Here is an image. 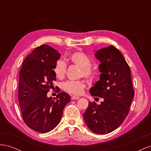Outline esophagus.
<instances>
[{"label": "esophagus", "instance_id": "1", "mask_svg": "<svg viewBox=\"0 0 151 151\" xmlns=\"http://www.w3.org/2000/svg\"><path fill=\"white\" fill-rule=\"evenodd\" d=\"M79 98H80V97H79V96H72V97H71V99H72V100L79 99Z\"/></svg>", "mask_w": 151, "mask_h": 151}]
</instances>
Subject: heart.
I'll return each instance as SVG.
<instances>
[{
	"label": "heart",
	"mask_w": 151,
	"mask_h": 151,
	"mask_svg": "<svg viewBox=\"0 0 151 151\" xmlns=\"http://www.w3.org/2000/svg\"><path fill=\"white\" fill-rule=\"evenodd\" d=\"M68 61L72 64L80 67L79 77H84L86 79H91L94 74V70L91 65V59L83 52H76L70 54ZM55 76L58 79L64 78L67 72V65L63 60L57 61L53 68ZM86 87V82L84 80L70 81L63 84V89L67 93L72 95H80L83 93Z\"/></svg>",
	"instance_id": "1"
}]
</instances>
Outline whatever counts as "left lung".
Listing matches in <instances>:
<instances>
[{
    "instance_id": "obj_1",
    "label": "left lung",
    "mask_w": 151,
    "mask_h": 151,
    "mask_svg": "<svg viewBox=\"0 0 151 151\" xmlns=\"http://www.w3.org/2000/svg\"><path fill=\"white\" fill-rule=\"evenodd\" d=\"M95 56L101 62L99 69L101 74L89 92L104 101L99 105L89 102L83 116L91 131L106 134L117 129L125 119L134 91L130 67L116 47L110 45L100 49Z\"/></svg>"
}]
</instances>
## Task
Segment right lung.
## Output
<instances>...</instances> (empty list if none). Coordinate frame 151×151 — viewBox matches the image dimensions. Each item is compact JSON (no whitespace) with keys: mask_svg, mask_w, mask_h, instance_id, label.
Returning <instances> with one entry per match:
<instances>
[{"mask_svg":"<svg viewBox=\"0 0 151 151\" xmlns=\"http://www.w3.org/2000/svg\"><path fill=\"white\" fill-rule=\"evenodd\" d=\"M60 57L56 50L42 45L26 57L19 72L18 99L22 120L31 129L40 133L51 131L58 124L65 106L70 101V96L59 93L60 90L54 99L47 96L54 88L53 68Z\"/></svg>","mask_w":151,"mask_h":151,"instance_id":"obj_1","label":"right lung"}]
</instances>
